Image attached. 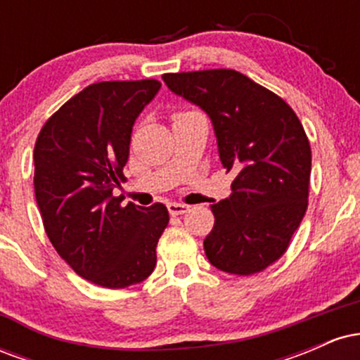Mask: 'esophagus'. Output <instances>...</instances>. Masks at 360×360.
I'll return each mask as SVG.
<instances>
[{
    "mask_svg": "<svg viewBox=\"0 0 360 360\" xmlns=\"http://www.w3.org/2000/svg\"><path fill=\"white\" fill-rule=\"evenodd\" d=\"M167 210L171 214H184L189 212V206L183 203H169Z\"/></svg>",
    "mask_w": 360,
    "mask_h": 360,
    "instance_id": "34e87169",
    "label": "esophagus"
}]
</instances>
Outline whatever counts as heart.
Wrapping results in <instances>:
<instances>
[{"label":"heart","mask_w":360,"mask_h":360,"mask_svg":"<svg viewBox=\"0 0 360 360\" xmlns=\"http://www.w3.org/2000/svg\"><path fill=\"white\" fill-rule=\"evenodd\" d=\"M189 113H191V111H179V113L174 115V120L181 118V117H186V115H189Z\"/></svg>","instance_id":"b5f03b06"}]
</instances>
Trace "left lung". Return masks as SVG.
Listing matches in <instances>:
<instances>
[{
	"label": "left lung",
	"instance_id": "8db88e82",
	"mask_svg": "<svg viewBox=\"0 0 360 360\" xmlns=\"http://www.w3.org/2000/svg\"><path fill=\"white\" fill-rule=\"evenodd\" d=\"M172 93L212 118L232 194L212 205L205 254L217 269L257 274L288 250L308 208L311 148L283 98L233 69L164 74Z\"/></svg>",
	"mask_w": 360,
	"mask_h": 360
}]
</instances>
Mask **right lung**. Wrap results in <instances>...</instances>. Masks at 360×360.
<instances>
[{
	"label": "right lung",
	"instance_id": "obj_1",
	"mask_svg": "<svg viewBox=\"0 0 360 360\" xmlns=\"http://www.w3.org/2000/svg\"><path fill=\"white\" fill-rule=\"evenodd\" d=\"M160 82L103 81L65 101L34 148L35 198L49 240L72 271L101 288L142 283L169 223L162 203L122 206L131 128Z\"/></svg>",
	"mask_w": 360,
	"mask_h": 360
}]
</instances>
